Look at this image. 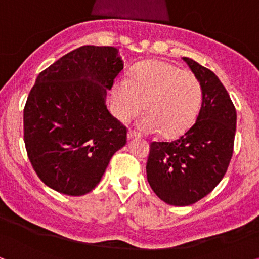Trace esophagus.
I'll use <instances>...</instances> for the list:
<instances>
[{
	"mask_svg": "<svg viewBox=\"0 0 259 259\" xmlns=\"http://www.w3.org/2000/svg\"><path fill=\"white\" fill-rule=\"evenodd\" d=\"M139 135H137L136 132H134V130H129L127 132V140H132L134 139V137H137Z\"/></svg>",
	"mask_w": 259,
	"mask_h": 259,
	"instance_id": "34e87169",
	"label": "esophagus"
}]
</instances>
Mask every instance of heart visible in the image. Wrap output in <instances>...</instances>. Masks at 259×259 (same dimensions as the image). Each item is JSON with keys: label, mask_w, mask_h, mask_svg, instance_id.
<instances>
[{"label": "heart", "mask_w": 259, "mask_h": 259, "mask_svg": "<svg viewBox=\"0 0 259 259\" xmlns=\"http://www.w3.org/2000/svg\"><path fill=\"white\" fill-rule=\"evenodd\" d=\"M117 118L129 122L143 110L139 122L144 133L177 137L187 132L198 115L201 85L191 73L164 61H148L134 70L129 81H118L112 90Z\"/></svg>", "instance_id": "heart-1"}]
</instances>
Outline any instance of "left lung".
Returning a JSON list of instances; mask_svg holds the SVG:
<instances>
[{
    "instance_id": "left-lung-1",
    "label": "left lung",
    "mask_w": 259,
    "mask_h": 259,
    "mask_svg": "<svg viewBox=\"0 0 259 259\" xmlns=\"http://www.w3.org/2000/svg\"><path fill=\"white\" fill-rule=\"evenodd\" d=\"M198 79L202 103L196 122L171 142H151L150 187L165 204L188 206L222 181L233 153L237 113L229 92L211 70L182 58Z\"/></svg>"
}]
</instances>
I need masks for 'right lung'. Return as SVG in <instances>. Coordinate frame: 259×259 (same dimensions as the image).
I'll return each instance as SVG.
<instances>
[{"label": "right lung", "instance_id": "1", "mask_svg": "<svg viewBox=\"0 0 259 259\" xmlns=\"http://www.w3.org/2000/svg\"><path fill=\"white\" fill-rule=\"evenodd\" d=\"M110 46H81L37 75L23 109L26 150L37 177L66 195L91 192L126 127L106 108V91L123 70Z\"/></svg>", "mask_w": 259, "mask_h": 259}]
</instances>
